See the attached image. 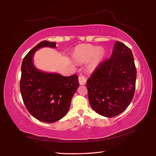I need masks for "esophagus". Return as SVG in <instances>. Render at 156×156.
<instances>
[{
    "mask_svg": "<svg viewBox=\"0 0 156 156\" xmlns=\"http://www.w3.org/2000/svg\"><path fill=\"white\" fill-rule=\"evenodd\" d=\"M86 81H87V79L83 75H82V74L79 75V83H80V85L86 84Z\"/></svg>",
    "mask_w": 156,
    "mask_h": 156,
    "instance_id": "34e87169",
    "label": "esophagus"
}]
</instances>
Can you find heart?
Segmentation results:
<instances>
[{
  "instance_id": "heart-1",
  "label": "heart",
  "mask_w": 156,
  "mask_h": 156,
  "mask_svg": "<svg viewBox=\"0 0 156 156\" xmlns=\"http://www.w3.org/2000/svg\"><path fill=\"white\" fill-rule=\"evenodd\" d=\"M105 55L103 48L92 45H77L73 52V58L80 62H86L91 59L89 63L90 69L96 68L103 60Z\"/></svg>"
}]
</instances>
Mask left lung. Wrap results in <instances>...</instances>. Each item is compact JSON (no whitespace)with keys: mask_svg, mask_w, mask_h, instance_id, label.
<instances>
[{"mask_svg":"<svg viewBox=\"0 0 156 156\" xmlns=\"http://www.w3.org/2000/svg\"><path fill=\"white\" fill-rule=\"evenodd\" d=\"M136 69L133 52L116 41L111 57L102 61L87 80L90 106L107 117L122 113L133 101Z\"/></svg>","mask_w":156,"mask_h":156,"instance_id":"8db88e82","label":"left lung"}]
</instances>
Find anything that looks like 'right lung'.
I'll return each mask as SVG.
<instances>
[{
    "instance_id": "right-lung-1",
    "label": "right lung",
    "mask_w": 156,
    "mask_h": 156,
    "mask_svg": "<svg viewBox=\"0 0 156 156\" xmlns=\"http://www.w3.org/2000/svg\"><path fill=\"white\" fill-rule=\"evenodd\" d=\"M55 45L48 41L39 43L23 58L21 68L20 86L23 103L32 116L47 123L57 122L65 115L79 86L76 74L64 77L42 72L34 66L35 51L44 47L55 48Z\"/></svg>"
}]
</instances>
